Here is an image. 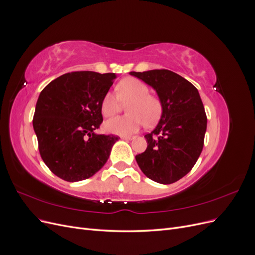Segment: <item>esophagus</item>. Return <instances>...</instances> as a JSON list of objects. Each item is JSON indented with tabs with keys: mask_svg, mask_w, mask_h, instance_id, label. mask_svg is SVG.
<instances>
[{
	"mask_svg": "<svg viewBox=\"0 0 255 255\" xmlns=\"http://www.w3.org/2000/svg\"><path fill=\"white\" fill-rule=\"evenodd\" d=\"M121 138H122V139H127V140H130V139H133V138H134V136H126V135H123V136H121Z\"/></svg>",
	"mask_w": 255,
	"mask_h": 255,
	"instance_id": "obj_1",
	"label": "esophagus"
}]
</instances>
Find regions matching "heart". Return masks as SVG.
<instances>
[{
    "mask_svg": "<svg viewBox=\"0 0 255 255\" xmlns=\"http://www.w3.org/2000/svg\"><path fill=\"white\" fill-rule=\"evenodd\" d=\"M128 115L114 118L105 123L107 132L126 135L134 133L142 123L151 127L161 115L160 99L149 94V87L135 78H126L116 85V95L107 92L101 100V113L105 118L117 115L127 105Z\"/></svg>",
    "mask_w": 255,
    "mask_h": 255,
    "instance_id": "heart-1",
    "label": "heart"
}]
</instances>
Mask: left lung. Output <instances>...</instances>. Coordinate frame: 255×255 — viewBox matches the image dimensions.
<instances>
[{
	"label": "left lung",
	"mask_w": 255,
	"mask_h": 255,
	"mask_svg": "<svg viewBox=\"0 0 255 255\" xmlns=\"http://www.w3.org/2000/svg\"><path fill=\"white\" fill-rule=\"evenodd\" d=\"M156 90L163 105L157 127L144 135L148 146L135 156L154 182L172 184L186 175L202 152L207 118L198 89L166 69L130 72Z\"/></svg>",
	"instance_id": "obj_1"
}]
</instances>
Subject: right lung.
<instances>
[{"instance_id":"1","label":"right lung","mask_w":255,"mask_h":255,"mask_svg":"<svg viewBox=\"0 0 255 255\" xmlns=\"http://www.w3.org/2000/svg\"><path fill=\"white\" fill-rule=\"evenodd\" d=\"M115 73L74 71L49 83L36 104L33 127L44 164L67 182L86 180L109 159L119 136L98 135L101 100Z\"/></svg>"}]
</instances>
